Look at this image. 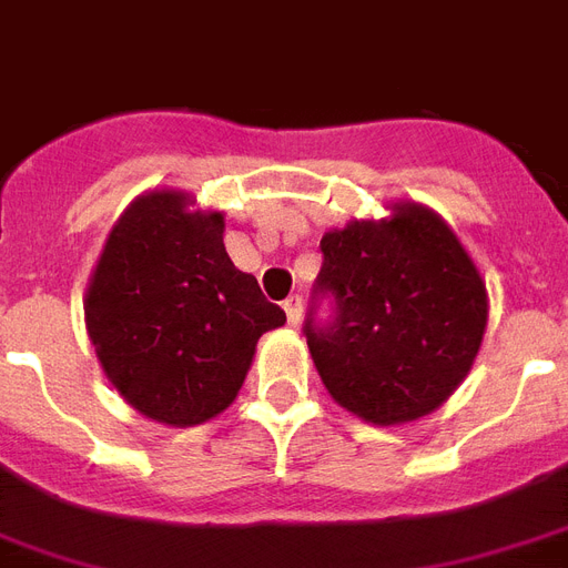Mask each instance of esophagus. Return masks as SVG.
<instances>
[{
    "label": "esophagus",
    "instance_id": "34e87169",
    "mask_svg": "<svg viewBox=\"0 0 568 568\" xmlns=\"http://www.w3.org/2000/svg\"><path fill=\"white\" fill-rule=\"evenodd\" d=\"M283 310H285V318H288V324H292V327H297V324H301V315H303L301 297H288Z\"/></svg>",
    "mask_w": 568,
    "mask_h": 568
}]
</instances>
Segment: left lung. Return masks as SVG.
I'll list each match as a JSON object with an SVG mask.
<instances>
[{"label":"left lung","mask_w":568,"mask_h":568,"mask_svg":"<svg viewBox=\"0 0 568 568\" xmlns=\"http://www.w3.org/2000/svg\"><path fill=\"white\" fill-rule=\"evenodd\" d=\"M315 292L333 294L336 318L306 345L336 405L375 426L438 410L474 366L488 324L479 267L449 223L419 202L389 216L352 220L322 237Z\"/></svg>","instance_id":"obj_1"}]
</instances>
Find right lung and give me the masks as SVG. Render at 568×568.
Wrapping results in <instances>:
<instances>
[{
    "label": "right lung",
    "instance_id": "right-lung-1",
    "mask_svg": "<svg viewBox=\"0 0 568 568\" xmlns=\"http://www.w3.org/2000/svg\"><path fill=\"white\" fill-rule=\"evenodd\" d=\"M226 216L184 190H149L115 220L85 288V331L130 408L163 426L207 423L235 402L255 342L283 327L229 258Z\"/></svg>",
    "mask_w": 568,
    "mask_h": 568
}]
</instances>
